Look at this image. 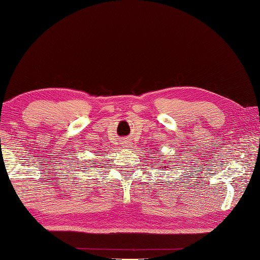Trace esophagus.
Returning a JSON list of instances; mask_svg holds the SVG:
<instances>
[{
    "label": "esophagus",
    "mask_w": 260,
    "mask_h": 260,
    "mask_svg": "<svg viewBox=\"0 0 260 260\" xmlns=\"http://www.w3.org/2000/svg\"><path fill=\"white\" fill-rule=\"evenodd\" d=\"M125 145H129V142H125Z\"/></svg>",
    "instance_id": "1"
}]
</instances>
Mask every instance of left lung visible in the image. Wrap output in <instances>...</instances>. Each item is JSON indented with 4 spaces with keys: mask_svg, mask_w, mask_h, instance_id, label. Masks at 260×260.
<instances>
[{
    "mask_svg": "<svg viewBox=\"0 0 260 260\" xmlns=\"http://www.w3.org/2000/svg\"><path fill=\"white\" fill-rule=\"evenodd\" d=\"M164 168H166V167H164Z\"/></svg>",
    "mask_w": 260,
    "mask_h": 260,
    "instance_id": "left-lung-1",
    "label": "left lung"
}]
</instances>
